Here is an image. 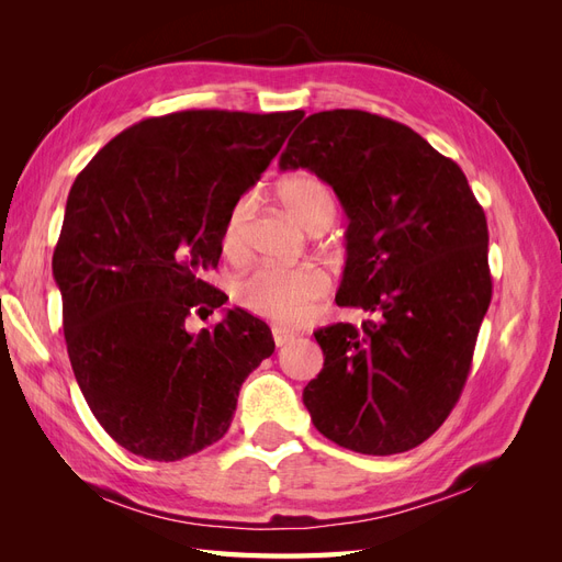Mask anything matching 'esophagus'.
<instances>
[{
    "label": "esophagus",
    "mask_w": 562,
    "mask_h": 562,
    "mask_svg": "<svg viewBox=\"0 0 562 562\" xmlns=\"http://www.w3.org/2000/svg\"><path fill=\"white\" fill-rule=\"evenodd\" d=\"M274 342H277V347H285L288 342H293V339L297 337V333H293V330H288V328H281V326H277L274 330Z\"/></svg>",
    "instance_id": "obj_1"
}]
</instances>
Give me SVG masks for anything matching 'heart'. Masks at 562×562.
<instances>
[{"instance_id":"obj_1","label":"heart","mask_w":562,"mask_h":562,"mask_svg":"<svg viewBox=\"0 0 562 562\" xmlns=\"http://www.w3.org/2000/svg\"><path fill=\"white\" fill-rule=\"evenodd\" d=\"M279 201L297 223L307 229H326L335 217V196L330 187L316 176H291L277 187ZM250 217V199L241 196L229 209L220 248L225 258L241 260L246 252V227ZM328 291V277L318 267H255L234 285V297L255 316L277 323H297L307 316L312 304Z\"/></svg>"}]
</instances>
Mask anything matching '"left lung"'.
Returning a JSON list of instances; mask_svg holds the SVG:
<instances>
[{"mask_svg": "<svg viewBox=\"0 0 562 562\" xmlns=\"http://www.w3.org/2000/svg\"><path fill=\"white\" fill-rule=\"evenodd\" d=\"M279 166L333 187L349 217L335 302L370 314L314 333L326 356L302 391L314 427L361 454L413 450L459 401L490 307L481 203L419 133L363 110L310 114Z\"/></svg>", "mask_w": 562, "mask_h": 562, "instance_id": "left-lung-1", "label": "left lung"}]
</instances>
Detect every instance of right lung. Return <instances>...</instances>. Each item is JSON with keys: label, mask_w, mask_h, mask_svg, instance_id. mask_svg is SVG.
<instances>
[{"label": "right lung", "mask_w": 562, "mask_h": 562, "mask_svg": "<svg viewBox=\"0 0 562 562\" xmlns=\"http://www.w3.org/2000/svg\"><path fill=\"white\" fill-rule=\"evenodd\" d=\"M304 116L184 110L119 133L67 196L54 279L77 384L128 452L176 462L229 429L239 389L274 351L267 323L206 283L225 217Z\"/></svg>", "instance_id": "add662e5"}]
</instances>
